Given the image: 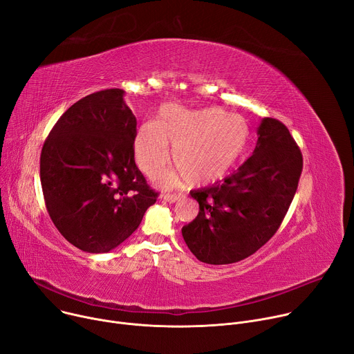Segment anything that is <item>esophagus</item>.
Masks as SVG:
<instances>
[{"mask_svg": "<svg viewBox=\"0 0 354 354\" xmlns=\"http://www.w3.org/2000/svg\"><path fill=\"white\" fill-rule=\"evenodd\" d=\"M180 198H182V196L178 195V194H167V195L164 196V199H165L167 202H169V203H175V202H178Z\"/></svg>", "mask_w": 354, "mask_h": 354, "instance_id": "34e87169", "label": "esophagus"}]
</instances>
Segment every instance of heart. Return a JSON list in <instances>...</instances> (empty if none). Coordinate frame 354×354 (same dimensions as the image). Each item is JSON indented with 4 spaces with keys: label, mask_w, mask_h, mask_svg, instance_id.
<instances>
[{
    "label": "heart",
    "mask_w": 354,
    "mask_h": 354,
    "mask_svg": "<svg viewBox=\"0 0 354 354\" xmlns=\"http://www.w3.org/2000/svg\"><path fill=\"white\" fill-rule=\"evenodd\" d=\"M248 122L220 107L186 110L165 106L158 120L144 122L134 138V155L141 171L151 179L162 174L172 158L180 175L195 186H206L226 178L248 149Z\"/></svg>",
    "instance_id": "1"
}]
</instances>
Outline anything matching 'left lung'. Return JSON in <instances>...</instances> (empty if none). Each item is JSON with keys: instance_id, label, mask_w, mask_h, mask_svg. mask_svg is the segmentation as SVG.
<instances>
[{"instance_id": "left-lung-1", "label": "left lung", "mask_w": 354, "mask_h": 354, "mask_svg": "<svg viewBox=\"0 0 354 354\" xmlns=\"http://www.w3.org/2000/svg\"><path fill=\"white\" fill-rule=\"evenodd\" d=\"M302 152L288 128L264 118L252 155L221 183L190 192L199 214L182 227L196 259L223 266L260 250L279 229L302 174Z\"/></svg>"}]
</instances>
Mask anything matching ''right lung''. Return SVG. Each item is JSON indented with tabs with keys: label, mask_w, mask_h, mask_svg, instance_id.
<instances>
[{
	"label": "right lung",
	"mask_w": 354,
	"mask_h": 354,
	"mask_svg": "<svg viewBox=\"0 0 354 354\" xmlns=\"http://www.w3.org/2000/svg\"><path fill=\"white\" fill-rule=\"evenodd\" d=\"M122 95L106 88L71 106L41 152L46 210L59 233L87 252L120 245L159 195L136 165L137 118Z\"/></svg>",
	"instance_id": "1"
}]
</instances>
